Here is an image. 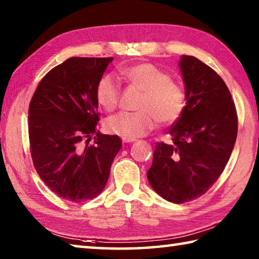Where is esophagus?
<instances>
[{"mask_svg":"<svg viewBox=\"0 0 259 259\" xmlns=\"http://www.w3.org/2000/svg\"><path fill=\"white\" fill-rule=\"evenodd\" d=\"M121 141L124 143H132L135 141V139H127V138H122Z\"/></svg>","mask_w":259,"mask_h":259,"instance_id":"obj_1","label":"esophagus"}]
</instances>
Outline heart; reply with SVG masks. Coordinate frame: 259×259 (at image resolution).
Returning <instances> with one entry per match:
<instances>
[{
  "label": "heart",
  "mask_w": 259,
  "mask_h": 259,
  "mask_svg": "<svg viewBox=\"0 0 259 259\" xmlns=\"http://www.w3.org/2000/svg\"><path fill=\"white\" fill-rule=\"evenodd\" d=\"M119 74L131 88L142 93L137 112H120L107 120L109 132L127 139L143 137L157 126L171 125L183 115L187 92L182 83L171 79L168 72L152 63L142 62L122 67ZM97 100L108 111L119 104V86L110 76H103L97 85Z\"/></svg>",
  "instance_id": "1"
}]
</instances>
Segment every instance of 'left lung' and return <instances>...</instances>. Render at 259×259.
I'll list each match as a JSON object with an SVG mask.
<instances>
[{
  "label": "left lung",
  "instance_id": "left-lung-1",
  "mask_svg": "<svg viewBox=\"0 0 259 259\" xmlns=\"http://www.w3.org/2000/svg\"><path fill=\"white\" fill-rule=\"evenodd\" d=\"M187 107L169 128L171 143L158 142L147 176L166 200L183 203L205 194L220 178L238 135V115L228 86L196 57L180 61Z\"/></svg>",
  "mask_w": 259,
  "mask_h": 259
}]
</instances>
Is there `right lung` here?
Here are the masks:
<instances>
[{
	"label": "right lung",
	"instance_id": "1",
	"mask_svg": "<svg viewBox=\"0 0 259 259\" xmlns=\"http://www.w3.org/2000/svg\"><path fill=\"white\" fill-rule=\"evenodd\" d=\"M112 60L67 59L40 79L30 100L28 134L34 167L50 190L68 201L99 196L121 148L118 135L97 131V85Z\"/></svg>",
	"mask_w": 259,
	"mask_h": 259
}]
</instances>
